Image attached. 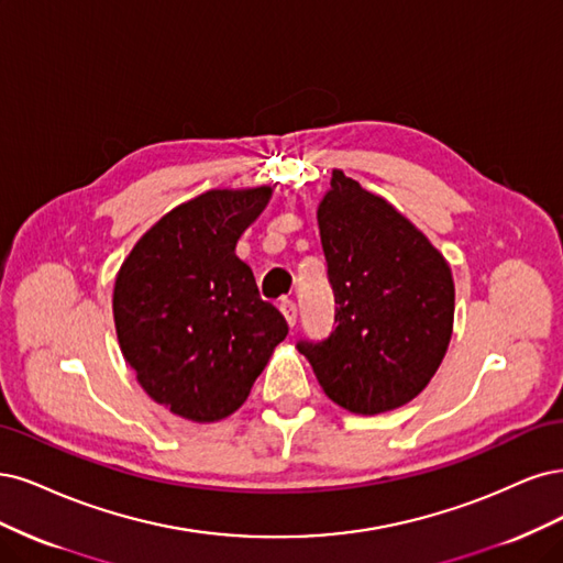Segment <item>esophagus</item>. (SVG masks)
Returning a JSON list of instances; mask_svg holds the SVG:
<instances>
[{"instance_id":"esophagus-1","label":"esophagus","mask_w":563,"mask_h":563,"mask_svg":"<svg viewBox=\"0 0 563 563\" xmlns=\"http://www.w3.org/2000/svg\"><path fill=\"white\" fill-rule=\"evenodd\" d=\"M280 313L285 316L289 328H295V322H297V306H295L292 299H287V297L280 299Z\"/></svg>"}]
</instances>
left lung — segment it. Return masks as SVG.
<instances>
[{"label":"left lung","instance_id":"8db88e82","mask_svg":"<svg viewBox=\"0 0 563 563\" xmlns=\"http://www.w3.org/2000/svg\"><path fill=\"white\" fill-rule=\"evenodd\" d=\"M330 185L318 227L336 328L297 349L332 402L374 416L430 384L449 349L456 292L446 260L386 198L341 170Z\"/></svg>","mask_w":563,"mask_h":563}]
</instances>
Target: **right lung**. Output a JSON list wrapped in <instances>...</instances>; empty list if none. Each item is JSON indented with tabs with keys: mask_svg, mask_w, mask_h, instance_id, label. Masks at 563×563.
I'll return each instance as SVG.
<instances>
[{
	"mask_svg": "<svg viewBox=\"0 0 563 563\" xmlns=\"http://www.w3.org/2000/svg\"><path fill=\"white\" fill-rule=\"evenodd\" d=\"M271 187L212 189L142 235L119 268L114 324L154 402L196 423L227 419L250 395L287 322L235 257Z\"/></svg>",
	"mask_w": 563,
	"mask_h": 563,
	"instance_id": "right-lung-1",
	"label": "right lung"
}]
</instances>
